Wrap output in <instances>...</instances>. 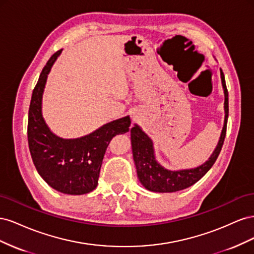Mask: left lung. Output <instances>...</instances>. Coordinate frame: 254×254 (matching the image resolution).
Returning a JSON list of instances; mask_svg holds the SVG:
<instances>
[{"mask_svg":"<svg viewBox=\"0 0 254 254\" xmlns=\"http://www.w3.org/2000/svg\"><path fill=\"white\" fill-rule=\"evenodd\" d=\"M220 76L222 88H224L225 92V124L216 148H215L210 159L202 165L196 168H191V170L168 171L163 166H161L156 161L152 141L143 131L141 127L134 125V127H132L131 130H130V132H131L132 155L136 167L137 178H139L140 182L143 184V187H145V189L151 191H158V193H173V191H178L193 186L197 181L200 180L213 166L215 161H216L219 156L222 145H224L229 115L228 90L226 86L225 75L221 70Z\"/></svg>","mask_w":254,"mask_h":254,"instance_id":"8db88e82","label":"left lung"}]
</instances>
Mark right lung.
Here are the masks:
<instances>
[{"mask_svg": "<svg viewBox=\"0 0 254 254\" xmlns=\"http://www.w3.org/2000/svg\"><path fill=\"white\" fill-rule=\"evenodd\" d=\"M56 52L43 67L33 91L28 110V147L37 172L50 187L64 194L82 195L97 187L107 147L113 136L129 131L125 117L78 139H63L54 134L42 117V94L48 74L60 55Z\"/></svg>", "mask_w": 254, "mask_h": 254, "instance_id": "obj_1", "label": "right lung"}]
</instances>
